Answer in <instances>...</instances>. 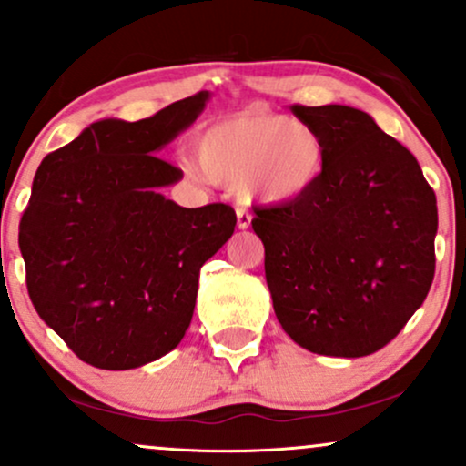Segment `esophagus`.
<instances>
[{
	"label": "esophagus",
	"instance_id": "esophagus-1",
	"mask_svg": "<svg viewBox=\"0 0 466 466\" xmlns=\"http://www.w3.org/2000/svg\"><path fill=\"white\" fill-rule=\"evenodd\" d=\"M237 226L238 229H248L251 226V215L245 208H237Z\"/></svg>",
	"mask_w": 466,
	"mask_h": 466
}]
</instances>
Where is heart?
Returning <instances> with one entry per match:
<instances>
[{"instance_id":"b5f03b06","label":"heart","mask_w":466,"mask_h":466,"mask_svg":"<svg viewBox=\"0 0 466 466\" xmlns=\"http://www.w3.org/2000/svg\"><path fill=\"white\" fill-rule=\"evenodd\" d=\"M192 155L212 184L240 188L249 201L267 206L300 201L326 168V144L318 129L260 109L208 127L192 144Z\"/></svg>"}]
</instances>
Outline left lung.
Listing matches in <instances>:
<instances>
[{"mask_svg": "<svg viewBox=\"0 0 466 466\" xmlns=\"http://www.w3.org/2000/svg\"><path fill=\"white\" fill-rule=\"evenodd\" d=\"M326 168L300 201L258 208L278 322L302 349L366 357L400 333L434 280L436 195L416 157L366 111L293 105Z\"/></svg>", "mask_w": 466, "mask_h": 466, "instance_id": "left-lung-1", "label": "left lung"}]
</instances>
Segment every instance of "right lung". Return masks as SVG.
<instances>
[{
	"label": "right lung",
	"instance_id": "add662e5",
	"mask_svg": "<svg viewBox=\"0 0 466 466\" xmlns=\"http://www.w3.org/2000/svg\"><path fill=\"white\" fill-rule=\"evenodd\" d=\"M208 98L199 92L137 122H94L36 168L19 223L25 285L39 318L89 366L131 370L173 350L203 263L232 237L226 203L181 208L159 192L184 173L153 153Z\"/></svg>",
	"mask_w": 466,
	"mask_h": 466
}]
</instances>
